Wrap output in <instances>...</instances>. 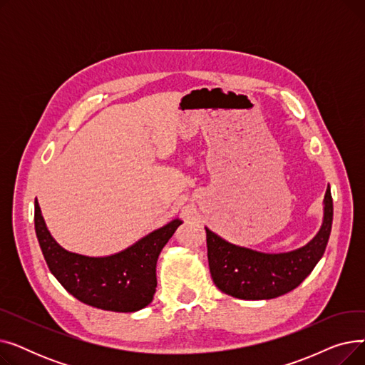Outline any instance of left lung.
Here are the masks:
<instances>
[{"label": "left lung", "mask_w": 365, "mask_h": 365, "mask_svg": "<svg viewBox=\"0 0 365 365\" xmlns=\"http://www.w3.org/2000/svg\"><path fill=\"white\" fill-rule=\"evenodd\" d=\"M331 223L333 200L329 186L319 231L297 250L262 253L227 242L205 227L210 274L220 292L237 299L267 300L282 296L294 290L312 272L327 247Z\"/></svg>", "instance_id": "obj_1"}]
</instances>
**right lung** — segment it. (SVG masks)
<instances>
[{
	"mask_svg": "<svg viewBox=\"0 0 365 365\" xmlns=\"http://www.w3.org/2000/svg\"><path fill=\"white\" fill-rule=\"evenodd\" d=\"M179 225L175 219L123 252L90 257L57 244L35 200V232L50 272L75 299L103 311L136 312L152 302L158 256Z\"/></svg>",
	"mask_w": 365,
	"mask_h": 365,
	"instance_id": "1",
	"label": "right lung"
}]
</instances>
